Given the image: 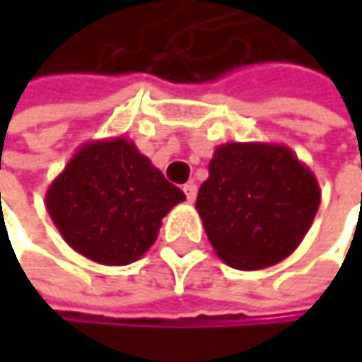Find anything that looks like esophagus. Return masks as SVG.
I'll use <instances>...</instances> for the list:
<instances>
[{
	"mask_svg": "<svg viewBox=\"0 0 362 362\" xmlns=\"http://www.w3.org/2000/svg\"><path fill=\"white\" fill-rule=\"evenodd\" d=\"M182 190H184V194H186V199H188L190 203L197 199V184H194V182H188V184H184V188H182Z\"/></svg>",
	"mask_w": 362,
	"mask_h": 362,
	"instance_id": "34e87169",
	"label": "esophagus"
}]
</instances>
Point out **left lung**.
Returning a JSON list of instances; mask_svg holds the SVG:
<instances>
[{"mask_svg":"<svg viewBox=\"0 0 362 362\" xmlns=\"http://www.w3.org/2000/svg\"><path fill=\"white\" fill-rule=\"evenodd\" d=\"M319 205L315 174L291 148L266 142L220 144L194 203L214 252L239 270L268 268L291 255Z\"/></svg>","mask_w":362,"mask_h":362,"instance_id":"8db88e82","label":"left lung"}]
</instances>
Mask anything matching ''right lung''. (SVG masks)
<instances>
[{"label":"right lung","instance_id":"obj_1","mask_svg":"<svg viewBox=\"0 0 362 362\" xmlns=\"http://www.w3.org/2000/svg\"><path fill=\"white\" fill-rule=\"evenodd\" d=\"M186 197L123 136L86 142L45 192L62 239L107 266H125L157 241L161 220Z\"/></svg>","mask_w":362,"mask_h":362}]
</instances>
